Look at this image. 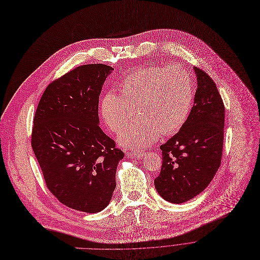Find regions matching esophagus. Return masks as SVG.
I'll return each mask as SVG.
<instances>
[{
  "mask_svg": "<svg viewBox=\"0 0 260 260\" xmlns=\"http://www.w3.org/2000/svg\"><path fill=\"white\" fill-rule=\"evenodd\" d=\"M126 155L128 157H133V158H141L144 156V152L143 151H131V152H127Z\"/></svg>",
  "mask_w": 260,
  "mask_h": 260,
  "instance_id": "esophagus-1",
  "label": "esophagus"
}]
</instances>
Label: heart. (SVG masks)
Masks as SVG:
<instances>
[{"label":"heart","mask_w":260,"mask_h":260,"mask_svg":"<svg viewBox=\"0 0 260 260\" xmlns=\"http://www.w3.org/2000/svg\"><path fill=\"white\" fill-rule=\"evenodd\" d=\"M119 95L107 93L100 105L105 124L113 133L121 132L138 113L136 123L120 135L122 145L143 148L159 135L172 136L185 124L194 106L195 87L191 74L181 65L139 69L119 84Z\"/></svg>","instance_id":"b5f03b06"}]
</instances>
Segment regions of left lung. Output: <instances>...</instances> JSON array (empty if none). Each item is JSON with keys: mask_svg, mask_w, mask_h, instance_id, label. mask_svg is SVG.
Here are the masks:
<instances>
[{"mask_svg": "<svg viewBox=\"0 0 260 260\" xmlns=\"http://www.w3.org/2000/svg\"><path fill=\"white\" fill-rule=\"evenodd\" d=\"M195 103L182 128L159 146L161 168L154 179L157 193L172 203L200 194L216 175L222 159L225 107L212 79L194 67Z\"/></svg>", "mask_w": 260, "mask_h": 260, "instance_id": "obj_1", "label": "left lung"}]
</instances>
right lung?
Masks as SVG:
<instances>
[{"instance_id":"1","label":"right lung","mask_w":260,"mask_h":260,"mask_svg":"<svg viewBox=\"0 0 260 260\" xmlns=\"http://www.w3.org/2000/svg\"><path fill=\"white\" fill-rule=\"evenodd\" d=\"M112 70L102 63L70 70L45 88L34 115L31 145L45 184L80 211L99 212L109 204L124 156L99 126L100 94Z\"/></svg>"}]
</instances>
